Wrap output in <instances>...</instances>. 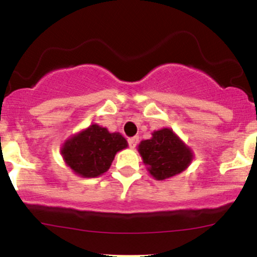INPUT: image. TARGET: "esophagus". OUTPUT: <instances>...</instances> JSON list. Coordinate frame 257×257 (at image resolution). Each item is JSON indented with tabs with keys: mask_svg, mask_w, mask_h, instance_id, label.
Masks as SVG:
<instances>
[{
	"mask_svg": "<svg viewBox=\"0 0 257 257\" xmlns=\"http://www.w3.org/2000/svg\"><path fill=\"white\" fill-rule=\"evenodd\" d=\"M138 142H139L138 137H133V138L128 139V144L131 148H136L137 144H138Z\"/></svg>",
	"mask_w": 257,
	"mask_h": 257,
	"instance_id": "34e87169",
	"label": "esophagus"
}]
</instances>
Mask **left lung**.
I'll use <instances>...</instances> for the list:
<instances>
[{
    "instance_id": "1",
    "label": "left lung",
    "mask_w": 257,
    "mask_h": 257,
    "mask_svg": "<svg viewBox=\"0 0 257 257\" xmlns=\"http://www.w3.org/2000/svg\"><path fill=\"white\" fill-rule=\"evenodd\" d=\"M139 153L150 174L158 180L174 177L191 162L190 150L170 129L153 133V138L139 144Z\"/></svg>"
}]
</instances>
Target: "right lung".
Masks as SVG:
<instances>
[{
    "label": "right lung",
    "mask_w": 257,
    "mask_h": 257,
    "mask_svg": "<svg viewBox=\"0 0 257 257\" xmlns=\"http://www.w3.org/2000/svg\"><path fill=\"white\" fill-rule=\"evenodd\" d=\"M126 145V141L119 133H109L105 128L92 124L66 142L62 155L76 174L95 178L109 169L114 155Z\"/></svg>",
    "instance_id": "1"
}]
</instances>
